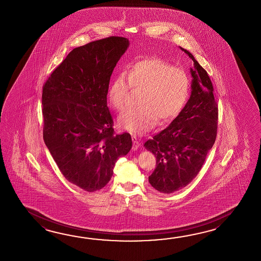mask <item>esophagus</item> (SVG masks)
I'll return each instance as SVG.
<instances>
[{"instance_id": "34e87169", "label": "esophagus", "mask_w": 261, "mask_h": 261, "mask_svg": "<svg viewBox=\"0 0 261 261\" xmlns=\"http://www.w3.org/2000/svg\"><path fill=\"white\" fill-rule=\"evenodd\" d=\"M132 139H133V150H137L139 148V146H140V142H139L138 138L135 136V135H133L132 136Z\"/></svg>"}]
</instances>
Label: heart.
Listing matches in <instances>:
<instances>
[{
  "mask_svg": "<svg viewBox=\"0 0 261 261\" xmlns=\"http://www.w3.org/2000/svg\"><path fill=\"white\" fill-rule=\"evenodd\" d=\"M130 88L142 90L140 107L122 114L118 123L129 133L142 134L155 128L158 119L165 123L177 116L189 98L190 82L183 69L162 59L149 58L128 67V78L123 71L115 74L108 97L117 111L126 109Z\"/></svg>",
  "mask_w": 261,
  "mask_h": 261,
  "instance_id": "1",
  "label": "heart"
}]
</instances>
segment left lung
I'll use <instances>...</instances> for the list:
<instances>
[{"instance_id":"1","label":"left lung","mask_w":261,"mask_h":261,"mask_svg":"<svg viewBox=\"0 0 261 261\" xmlns=\"http://www.w3.org/2000/svg\"><path fill=\"white\" fill-rule=\"evenodd\" d=\"M180 48L193 61L190 98L167 128L144 143L156 161L148 181L165 194L183 189L197 176L217 138L218 107L211 79L189 51Z\"/></svg>"}]
</instances>
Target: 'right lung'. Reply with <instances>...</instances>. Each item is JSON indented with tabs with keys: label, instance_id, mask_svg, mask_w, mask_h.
<instances>
[{
	"label": "right lung",
	"instance_id": "obj_1",
	"mask_svg": "<svg viewBox=\"0 0 261 261\" xmlns=\"http://www.w3.org/2000/svg\"><path fill=\"white\" fill-rule=\"evenodd\" d=\"M129 45L111 36L72 49L43 86L44 144L63 176L88 192L102 189L133 146L115 134L107 107L114 68Z\"/></svg>",
	"mask_w": 261,
	"mask_h": 261
}]
</instances>
